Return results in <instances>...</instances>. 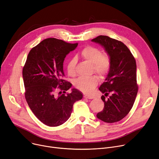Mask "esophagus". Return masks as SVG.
I'll return each instance as SVG.
<instances>
[{
    "instance_id": "obj_1",
    "label": "esophagus",
    "mask_w": 159,
    "mask_h": 159,
    "mask_svg": "<svg viewBox=\"0 0 159 159\" xmlns=\"http://www.w3.org/2000/svg\"><path fill=\"white\" fill-rule=\"evenodd\" d=\"M84 98H86V99H93L95 97L93 96V95H87V94H84Z\"/></svg>"
}]
</instances>
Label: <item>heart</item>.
<instances>
[{
    "instance_id": "1",
    "label": "heart",
    "mask_w": 159,
    "mask_h": 159,
    "mask_svg": "<svg viewBox=\"0 0 159 159\" xmlns=\"http://www.w3.org/2000/svg\"><path fill=\"white\" fill-rule=\"evenodd\" d=\"M82 57L93 65L94 71L100 75H106L110 68V60L107 54H102V51L95 47L86 46L80 51ZM77 60L73 58L68 61L67 71L68 74L73 76L75 75V66ZM98 83V78L96 75L88 77H80L75 82V85L80 90L89 93Z\"/></svg>"
}]
</instances>
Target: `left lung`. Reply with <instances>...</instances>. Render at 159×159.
Returning a JSON list of instances; mask_svg holds the SVG:
<instances>
[{
  "label": "left lung",
  "instance_id": "left-lung-1",
  "mask_svg": "<svg viewBox=\"0 0 159 159\" xmlns=\"http://www.w3.org/2000/svg\"><path fill=\"white\" fill-rule=\"evenodd\" d=\"M104 48L110 60L105 81L99 89L104 95V108L97 118L106 123L121 120L132 108L138 93L136 60L121 41L107 36L92 39Z\"/></svg>",
  "mask_w": 159,
  "mask_h": 159
}]
</instances>
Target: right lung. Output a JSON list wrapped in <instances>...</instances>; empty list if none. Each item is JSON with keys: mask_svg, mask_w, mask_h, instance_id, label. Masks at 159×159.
Returning <instances> with one entry per match:
<instances>
[{"mask_svg": "<svg viewBox=\"0 0 159 159\" xmlns=\"http://www.w3.org/2000/svg\"><path fill=\"white\" fill-rule=\"evenodd\" d=\"M78 43H68L56 38H47L33 47L23 70L25 99L37 118L49 127H57L70 118L74 103L82 99V93L62 79L63 63L66 55ZM59 88L58 95L55 89ZM63 93H61V92Z\"/></svg>", "mask_w": 159, "mask_h": 159, "instance_id": "obj_1", "label": "right lung"}]
</instances>
